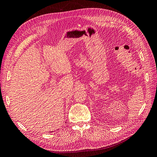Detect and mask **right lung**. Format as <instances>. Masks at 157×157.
I'll return each mask as SVG.
<instances>
[{
  "label": "right lung",
  "mask_w": 157,
  "mask_h": 157,
  "mask_svg": "<svg viewBox=\"0 0 157 157\" xmlns=\"http://www.w3.org/2000/svg\"><path fill=\"white\" fill-rule=\"evenodd\" d=\"M52 132H53V131H52Z\"/></svg>",
  "instance_id": "obj_1"
}]
</instances>
